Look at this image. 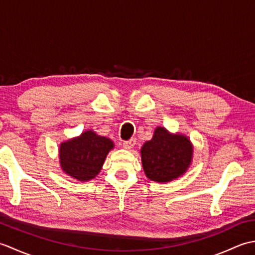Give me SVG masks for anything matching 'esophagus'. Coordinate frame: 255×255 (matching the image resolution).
I'll return each instance as SVG.
<instances>
[{
    "label": "esophagus",
    "mask_w": 255,
    "mask_h": 255,
    "mask_svg": "<svg viewBox=\"0 0 255 255\" xmlns=\"http://www.w3.org/2000/svg\"><path fill=\"white\" fill-rule=\"evenodd\" d=\"M123 145H124V148L127 150L132 149L134 145H136V138H131L130 140H128V141H124Z\"/></svg>",
    "instance_id": "34e87169"
}]
</instances>
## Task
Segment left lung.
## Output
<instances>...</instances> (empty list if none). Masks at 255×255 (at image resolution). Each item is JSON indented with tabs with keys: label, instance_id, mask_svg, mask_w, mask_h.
<instances>
[{
	"label": "left lung",
	"instance_id": "obj_1",
	"mask_svg": "<svg viewBox=\"0 0 255 255\" xmlns=\"http://www.w3.org/2000/svg\"><path fill=\"white\" fill-rule=\"evenodd\" d=\"M193 153L194 145L187 136L160 126L140 149L144 174L156 183H169L185 174Z\"/></svg>",
	"mask_w": 255,
	"mask_h": 255
}]
</instances>
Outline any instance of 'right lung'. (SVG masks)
Masks as SVG:
<instances>
[{
    "label": "right lung",
    "mask_w": 255,
    "mask_h": 255,
    "mask_svg": "<svg viewBox=\"0 0 255 255\" xmlns=\"http://www.w3.org/2000/svg\"><path fill=\"white\" fill-rule=\"evenodd\" d=\"M113 140L100 136L92 129L59 145L62 172L80 182L91 181L101 172L106 156L114 149Z\"/></svg>",
    "instance_id": "add662e5"
}]
</instances>
